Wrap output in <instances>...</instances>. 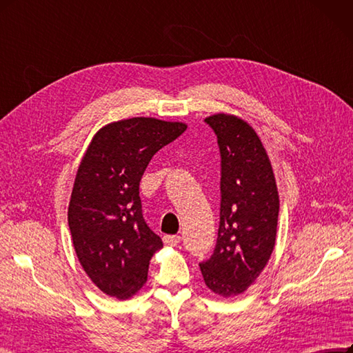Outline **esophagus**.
Masks as SVG:
<instances>
[{
  "mask_svg": "<svg viewBox=\"0 0 353 353\" xmlns=\"http://www.w3.org/2000/svg\"><path fill=\"white\" fill-rule=\"evenodd\" d=\"M163 242H165L166 245L175 247V245H178L179 242H181V236L179 235H165L163 236Z\"/></svg>",
  "mask_w": 353,
  "mask_h": 353,
  "instance_id": "obj_1",
  "label": "esophagus"
}]
</instances>
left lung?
I'll return each mask as SVG.
<instances>
[{"instance_id":"left-lung-1","label":"left lung","mask_w":353,"mask_h":353,"mask_svg":"<svg viewBox=\"0 0 353 353\" xmlns=\"http://www.w3.org/2000/svg\"><path fill=\"white\" fill-rule=\"evenodd\" d=\"M204 123L221 152V221L213 254L200 270L208 288L228 298L244 292L270 259L279 194L269 156L245 121L217 114Z\"/></svg>"}]
</instances>
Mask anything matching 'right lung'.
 <instances>
[{
    "label": "right lung",
    "instance_id": "right-lung-1",
    "mask_svg": "<svg viewBox=\"0 0 353 353\" xmlns=\"http://www.w3.org/2000/svg\"><path fill=\"white\" fill-rule=\"evenodd\" d=\"M185 130L154 118L108 124L79 166L70 232L84 272L109 296L127 299L148 281L150 259L163 244L143 217L140 179L154 153Z\"/></svg>",
    "mask_w": 353,
    "mask_h": 353
}]
</instances>
